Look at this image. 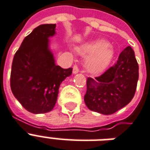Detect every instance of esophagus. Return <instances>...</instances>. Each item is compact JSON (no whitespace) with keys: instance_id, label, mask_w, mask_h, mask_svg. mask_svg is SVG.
<instances>
[{"instance_id":"esophagus-1","label":"esophagus","mask_w":150,"mask_h":150,"mask_svg":"<svg viewBox=\"0 0 150 150\" xmlns=\"http://www.w3.org/2000/svg\"><path fill=\"white\" fill-rule=\"evenodd\" d=\"M79 71V67H78L77 64H75L74 67H73V74H77Z\"/></svg>"}]
</instances>
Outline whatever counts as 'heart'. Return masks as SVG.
Here are the masks:
<instances>
[{
	"label": "heart",
	"mask_w": 150,
	"mask_h": 150,
	"mask_svg": "<svg viewBox=\"0 0 150 150\" xmlns=\"http://www.w3.org/2000/svg\"><path fill=\"white\" fill-rule=\"evenodd\" d=\"M78 53L87 57L86 67L89 72L96 74L104 70L110 63L114 50L104 40H96L86 43L77 48Z\"/></svg>",
	"instance_id": "heart-1"
}]
</instances>
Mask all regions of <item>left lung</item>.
Returning <instances> with one entry per match:
<instances>
[{"label": "left lung", "instance_id": "obj_1", "mask_svg": "<svg viewBox=\"0 0 150 150\" xmlns=\"http://www.w3.org/2000/svg\"><path fill=\"white\" fill-rule=\"evenodd\" d=\"M139 79V64L131 47L121 52L114 66L103 75L87 79L85 103L100 114H112L134 97Z\"/></svg>", "mask_w": 150, "mask_h": 150}]
</instances>
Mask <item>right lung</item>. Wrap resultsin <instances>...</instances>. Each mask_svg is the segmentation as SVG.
I'll return each instance as SVG.
<instances>
[{"mask_svg": "<svg viewBox=\"0 0 150 150\" xmlns=\"http://www.w3.org/2000/svg\"><path fill=\"white\" fill-rule=\"evenodd\" d=\"M56 24L40 25L23 40L15 53L11 72V89L22 107L33 114L53 110L60 85L72 68L57 65L49 47Z\"/></svg>", "mask_w": 150, "mask_h": 150, "instance_id": "add662e5", "label": "right lung"}]
</instances>
